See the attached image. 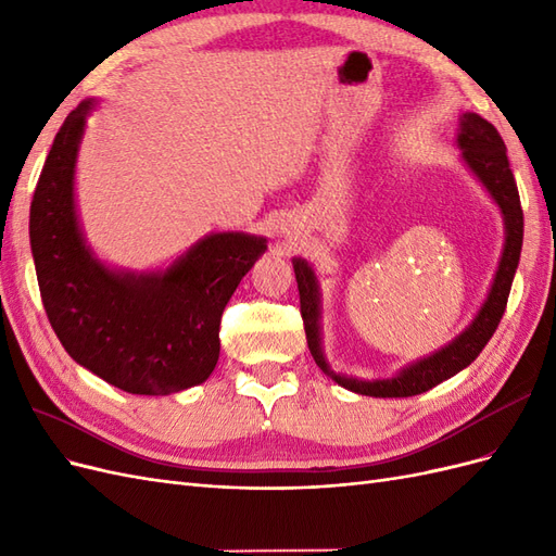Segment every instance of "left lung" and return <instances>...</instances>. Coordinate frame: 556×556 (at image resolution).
Masks as SVG:
<instances>
[{
  "mask_svg": "<svg viewBox=\"0 0 556 556\" xmlns=\"http://www.w3.org/2000/svg\"><path fill=\"white\" fill-rule=\"evenodd\" d=\"M457 146L462 148V157L473 176L484 185V190L492 194L503 213L506 223V245L496 268L492 290L486 294L482 308L476 319L470 323L457 339L445 348L435 350L433 355L417 359L415 364L401 368L394 378L384 380H359L331 371L323 352V329H319V285L315 271L306 260H292L294 276L299 285L301 317H304L306 341L315 364L341 387L350 392L376 399H401L429 392L431 387L441 384L443 380L459 374L473 362L482 348L490 343L503 313H506L508 294L513 288L515 268L519 264L521 239H525V213H521L517 182L510 172V162L506 155V143L492 123H486L478 113H464L459 125Z\"/></svg>",
  "mask_w": 556,
  "mask_h": 556,
  "instance_id": "obj_1",
  "label": "left lung"
}]
</instances>
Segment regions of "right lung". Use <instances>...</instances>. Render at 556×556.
I'll list each match as a JSON object with an SVG mask.
<instances>
[{"instance_id": "add662e5", "label": "right lung", "mask_w": 556, "mask_h": 556, "mask_svg": "<svg viewBox=\"0 0 556 556\" xmlns=\"http://www.w3.org/2000/svg\"><path fill=\"white\" fill-rule=\"evenodd\" d=\"M60 127L29 208V243L50 327L70 357L129 394L164 396L201 384L220 357V319L266 250L243 231L208 233L166 271H113L83 239L74 174L86 117Z\"/></svg>"}]
</instances>
